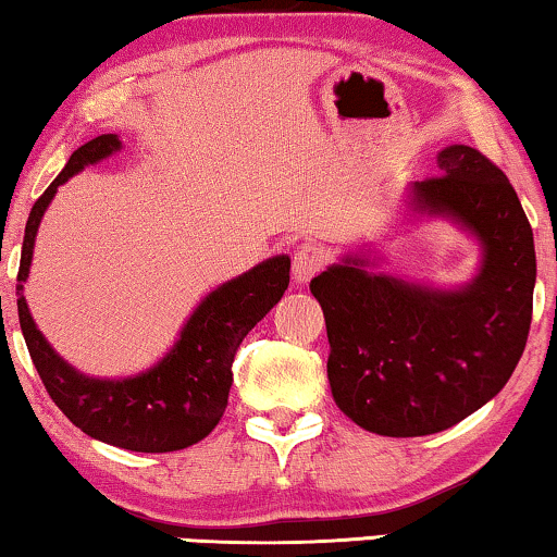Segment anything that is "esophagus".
I'll use <instances>...</instances> for the list:
<instances>
[{"label": "esophagus", "mask_w": 557, "mask_h": 557, "mask_svg": "<svg viewBox=\"0 0 557 557\" xmlns=\"http://www.w3.org/2000/svg\"><path fill=\"white\" fill-rule=\"evenodd\" d=\"M326 261H330V253H326L324 246H319V243H301L294 253L296 284H307L309 278H314L324 269Z\"/></svg>", "instance_id": "obj_1"}]
</instances>
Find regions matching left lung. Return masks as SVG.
Returning a JSON list of instances; mask_svg holds the SVG:
<instances>
[{
  "label": "left lung",
  "instance_id": "obj_1",
  "mask_svg": "<svg viewBox=\"0 0 557 557\" xmlns=\"http://www.w3.org/2000/svg\"><path fill=\"white\" fill-rule=\"evenodd\" d=\"M444 174L413 185V208L446 215L482 243V269L456 292L416 286L345 258L311 278L330 337L339 410L380 436H429L492 400L524 352L535 243L507 174L482 151H438Z\"/></svg>",
  "mask_w": 557,
  "mask_h": 557
}]
</instances>
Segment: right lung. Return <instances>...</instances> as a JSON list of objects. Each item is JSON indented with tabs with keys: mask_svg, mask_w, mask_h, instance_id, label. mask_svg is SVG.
Listing matches in <instances>:
<instances>
[{
	"mask_svg": "<svg viewBox=\"0 0 557 557\" xmlns=\"http://www.w3.org/2000/svg\"><path fill=\"white\" fill-rule=\"evenodd\" d=\"M121 149L116 134H101L83 144L67 159L65 170L33 205L17 273V311L29 357L45 391L63 413L90 438L141 454L180 451L202 441L215 429L227 408L233 385V360L240 342L288 288L292 258L273 256L243 276L205 296L182 326L180 339L162 362L124 380L88 377L71 368L48 345L29 314L25 294L35 235L58 187L83 166L101 162Z\"/></svg>",
	"mask_w": 557,
	"mask_h": 557,
	"instance_id": "right-lung-1",
	"label": "right lung"
}]
</instances>
